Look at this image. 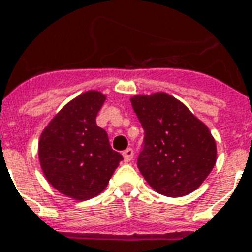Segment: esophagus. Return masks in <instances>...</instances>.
I'll return each mask as SVG.
<instances>
[{
  "instance_id": "obj_1",
  "label": "esophagus",
  "mask_w": 252,
  "mask_h": 252,
  "mask_svg": "<svg viewBox=\"0 0 252 252\" xmlns=\"http://www.w3.org/2000/svg\"><path fill=\"white\" fill-rule=\"evenodd\" d=\"M123 157H124V161H126V162L132 161V158H133V149H132V148L126 149V151L123 152Z\"/></svg>"
}]
</instances>
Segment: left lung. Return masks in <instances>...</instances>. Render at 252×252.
Segmentation results:
<instances>
[{
  "mask_svg": "<svg viewBox=\"0 0 252 252\" xmlns=\"http://www.w3.org/2000/svg\"><path fill=\"white\" fill-rule=\"evenodd\" d=\"M144 128L137 168L152 189L182 197L202 185L217 161L216 140L184 103L166 92L130 97Z\"/></svg>",
  "mask_w": 252,
  "mask_h": 252,
  "instance_id": "1",
  "label": "left lung"
}]
</instances>
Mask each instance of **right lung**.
I'll return each instance as SVG.
<instances>
[{"label": "right lung", "mask_w": 252, "mask_h": 252, "mask_svg": "<svg viewBox=\"0 0 252 252\" xmlns=\"http://www.w3.org/2000/svg\"><path fill=\"white\" fill-rule=\"evenodd\" d=\"M104 101L100 91L80 94L54 116L39 137L38 156L46 180L76 201L100 194L123 160L109 145L107 132L96 126Z\"/></svg>", "instance_id": "obj_1"}]
</instances>
